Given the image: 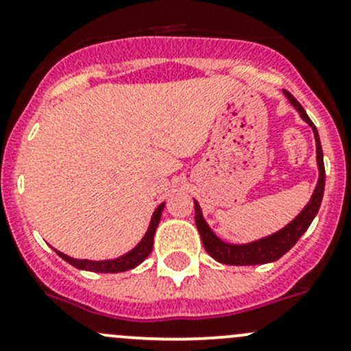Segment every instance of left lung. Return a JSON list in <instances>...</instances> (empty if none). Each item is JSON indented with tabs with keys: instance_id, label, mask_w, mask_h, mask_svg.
<instances>
[{
	"instance_id": "8db88e82",
	"label": "left lung",
	"mask_w": 351,
	"mask_h": 351,
	"mask_svg": "<svg viewBox=\"0 0 351 351\" xmlns=\"http://www.w3.org/2000/svg\"><path fill=\"white\" fill-rule=\"evenodd\" d=\"M284 93L285 97L289 98L290 104H292L297 112L300 113V117H302L314 130V137H316L317 166H319V180H317L316 190H314L311 202L306 205V208H304L289 226H285L282 231L275 232L274 236H268V238L250 244H228L221 241V239L210 231L207 222L204 221L200 207H198L197 202H193V204H195V224L198 232H200V238L202 243H204L205 251H207L214 260L221 261V263L224 265H261L278 260L280 256H284L293 244L299 241V238L307 231V228H309L311 222L316 217L317 210H319L321 207V200H323L324 193V176H326V173H324L323 149H321L319 136H317L316 125H314L313 120L307 117L302 105H300L289 91H284Z\"/></svg>"
}]
</instances>
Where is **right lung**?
<instances>
[{
	"label": "right lung",
	"mask_w": 351,
	"mask_h": 351,
	"mask_svg": "<svg viewBox=\"0 0 351 351\" xmlns=\"http://www.w3.org/2000/svg\"><path fill=\"white\" fill-rule=\"evenodd\" d=\"M162 208H165V204H161L154 210L153 219H151L149 229H147V232H146V236L143 238V241L137 244L132 251H129V253L123 254V256L117 258V260H105V261L74 260V258L59 253V251H56V253H58L59 256H61L64 261H67L69 265L80 268V270L98 271V274H119V271L130 270V268L137 267V265L143 263V261L149 256L151 250H153L154 232H156V228H158V224H159V219H161Z\"/></svg>",
	"instance_id": "right-lung-1"
}]
</instances>
